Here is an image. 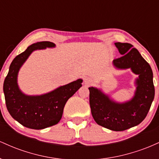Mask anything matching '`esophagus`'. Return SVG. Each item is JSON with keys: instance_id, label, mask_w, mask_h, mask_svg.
Segmentation results:
<instances>
[{"instance_id": "34e87169", "label": "esophagus", "mask_w": 159, "mask_h": 159, "mask_svg": "<svg viewBox=\"0 0 159 159\" xmlns=\"http://www.w3.org/2000/svg\"><path fill=\"white\" fill-rule=\"evenodd\" d=\"M84 83L87 85H90V84H91L93 83V80L91 79L90 78L87 77V78H84Z\"/></svg>"}]
</instances>
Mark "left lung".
Masks as SVG:
<instances>
[{
	"label": "left lung",
	"instance_id": "obj_1",
	"mask_svg": "<svg viewBox=\"0 0 159 159\" xmlns=\"http://www.w3.org/2000/svg\"><path fill=\"white\" fill-rule=\"evenodd\" d=\"M122 57L114 60L118 69L131 68L138 75L137 90L132 100L116 103L101 90L89 87L90 105L93 117L98 125L116 132L138 125L145 119L154 99L155 87L150 66L130 43H115Z\"/></svg>",
	"mask_w": 159,
	"mask_h": 159
}]
</instances>
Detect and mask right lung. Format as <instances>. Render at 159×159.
<instances>
[{
    "instance_id": "add662e5",
    "label": "right lung",
    "mask_w": 159,
    "mask_h": 159,
    "mask_svg": "<svg viewBox=\"0 0 159 159\" xmlns=\"http://www.w3.org/2000/svg\"><path fill=\"white\" fill-rule=\"evenodd\" d=\"M54 46V43L48 41L30 45L14 58L3 82L7 110L13 119L29 129H43L59 123L67 100L82 86V80L78 79L41 96H26L20 91L17 84L18 72L29 55L37 49Z\"/></svg>"
}]
</instances>
